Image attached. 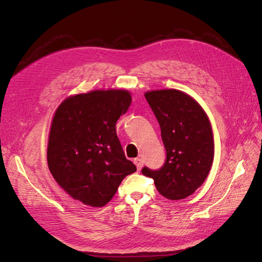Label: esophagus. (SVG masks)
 <instances>
[{
  "label": "esophagus",
  "instance_id": "esophagus-1",
  "mask_svg": "<svg viewBox=\"0 0 262 262\" xmlns=\"http://www.w3.org/2000/svg\"><path fill=\"white\" fill-rule=\"evenodd\" d=\"M134 164H136L138 170H141V168L143 167V161H142L141 158H136V160H134Z\"/></svg>",
  "mask_w": 262,
  "mask_h": 262
}]
</instances>
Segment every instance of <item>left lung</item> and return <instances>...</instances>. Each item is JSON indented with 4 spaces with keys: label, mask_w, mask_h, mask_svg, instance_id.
<instances>
[{
    "label": "left lung",
    "mask_w": 262,
    "mask_h": 262,
    "mask_svg": "<svg viewBox=\"0 0 262 262\" xmlns=\"http://www.w3.org/2000/svg\"><path fill=\"white\" fill-rule=\"evenodd\" d=\"M145 98L161 126L166 148L163 167L142 169L154 179L163 196L181 200L207 179L214 158V139L208 115L193 97L178 90L146 92Z\"/></svg>",
    "instance_id": "8db88e82"
}]
</instances>
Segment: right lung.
I'll use <instances>...</instances> for the list:
<instances>
[{
	"mask_svg": "<svg viewBox=\"0 0 262 262\" xmlns=\"http://www.w3.org/2000/svg\"><path fill=\"white\" fill-rule=\"evenodd\" d=\"M131 101L125 90H96L70 96L55 110L47 161L54 180L74 200L104 207L123 178L137 170L116 132Z\"/></svg>",
	"mask_w": 262,
	"mask_h": 262,
	"instance_id": "add662e5",
	"label": "right lung"
}]
</instances>
